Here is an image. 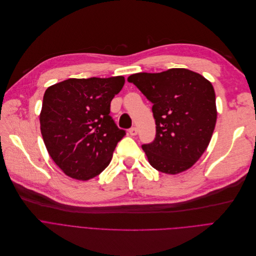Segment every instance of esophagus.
<instances>
[{"label": "esophagus", "mask_w": 256, "mask_h": 256, "mask_svg": "<svg viewBox=\"0 0 256 256\" xmlns=\"http://www.w3.org/2000/svg\"><path fill=\"white\" fill-rule=\"evenodd\" d=\"M129 133L130 135H132V136H134V135L138 134V128L136 127H132L129 129Z\"/></svg>", "instance_id": "34e87169"}]
</instances>
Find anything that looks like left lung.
<instances>
[{
    "label": "left lung",
    "instance_id": "1",
    "mask_svg": "<svg viewBox=\"0 0 256 256\" xmlns=\"http://www.w3.org/2000/svg\"><path fill=\"white\" fill-rule=\"evenodd\" d=\"M128 82L153 103L156 138L142 146L150 164L168 174L190 168L206 150L215 129L217 108L212 84L185 68L135 73Z\"/></svg>",
    "mask_w": 256,
    "mask_h": 256
}]
</instances>
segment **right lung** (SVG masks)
I'll list each match as a JSON object with an SVG mask.
<instances>
[{"label": "right lung", "instance_id": "obj_1", "mask_svg": "<svg viewBox=\"0 0 256 256\" xmlns=\"http://www.w3.org/2000/svg\"><path fill=\"white\" fill-rule=\"evenodd\" d=\"M124 76L69 78L48 88L40 129L52 159L72 178H93L108 166L125 130L110 116Z\"/></svg>", "mask_w": 256, "mask_h": 256}]
</instances>
